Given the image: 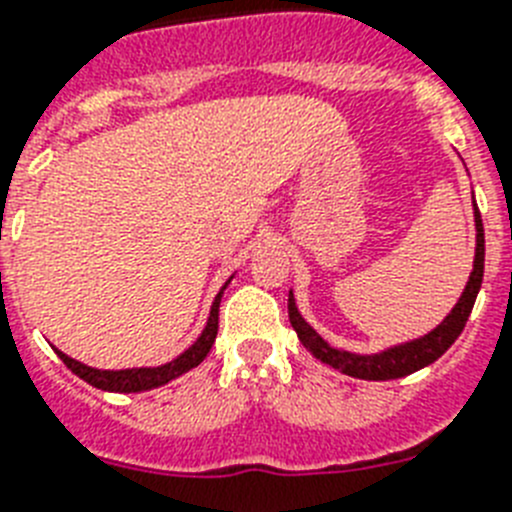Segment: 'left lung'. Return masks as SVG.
Masks as SVG:
<instances>
[{
    "label": "left lung",
    "mask_w": 512,
    "mask_h": 512,
    "mask_svg": "<svg viewBox=\"0 0 512 512\" xmlns=\"http://www.w3.org/2000/svg\"><path fill=\"white\" fill-rule=\"evenodd\" d=\"M474 195V192H471ZM474 203V226H476V247H474V265H471V273H468V281L463 286L461 296L455 307L450 309L445 320L437 322L435 328L424 333V336L409 338V341L393 343V346H385V349L375 351V354H354V351L338 349L333 343H328L325 338L317 333L312 325L302 317L299 307H296L294 289L289 291V320L291 328L296 330V336L302 341L304 349L309 354L320 359L322 364L338 369L341 375L356 377V380H398V377H406L411 372H419V369L429 367L432 362H437L445 351L455 343V338L461 336L463 325H466L471 309H474L476 294L482 289L484 278V226L482 216H479V208Z\"/></svg>",
    "instance_id": "obj_1"
}]
</instances>
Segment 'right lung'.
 <instances>
[{
  "mask_svg": "<svg viewBox=\"0 0 512 512\" xmlns=\"http://www.w3.org/2000/svg\"><path fill=\"white\" fill-rule=\"evenodd\" d=\"M234 278V276H231ZM231 278L221 286V291L216 294L213 304H210V315L208 322H205L203 333L195 338L192 346L182 351V354L171 359L166 364H158V367H130V369H98V367H88V364L77 362L72 356H67L64 351H57V356L67 364V369H72L80 380H85L88 385L98 390H109V393H143V390H153L161 388L166 382L176 380L184 372H190L195 369L197 364L203 362L205 356H208L210 346L216 341L218 333V307H221V296L226 291V286L231 283Z\"/></svg>",
  "mask_w": 512,
  "mask_h": 512,
  "instance_id": "obj_1",
  "label": "right lung"
}]
</instances>
